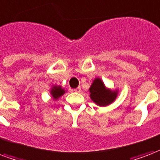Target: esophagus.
I'll return each mask as SVG.
<instances>
[{
  "label": "esophagus",
  "instance_id": "1",
  "mask_svg": "<svg viewBox=\"0 0 160 160\" xmlns=\"http://www.w3.org/2000/svg\"><path fill=\"white\" fill-rule=\"evenodd\" d=\"M80 91H81L80 87H77V88H75V89L74 90V92H80Z\"/></svg>",
  "mask_w": 160,
  "mask_h": 160
}]
</instances>
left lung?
Returning a JSON list of instances; mask_svg holds the SVG:
<instances>
[{
  "mask_svg": "<svg viewBox=\"0 0 160 160\" xmlns=\"http://www.w3.org/2000/svg\"><path fill=\"white\" fill-rule=\"evenodd\" d=\"M89 91L91 99L101 107H105L112 103L118 95V91L108 89L102 80L99 78L93 80Z\"/></svg>",
  "mask_w": 160,
  "mask_h": 160,
  "instance_id": "8db88e82",
  "label": "left lung"
}]
</instances>
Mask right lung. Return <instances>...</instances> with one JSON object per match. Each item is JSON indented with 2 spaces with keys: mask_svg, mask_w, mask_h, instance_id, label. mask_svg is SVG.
Masks as SVG:
<instances>
[{
  "mask_svg": "<svg viewBox=\"0 0 160 160\" xmlns=\"http://www.w3.org/2000/svg\"><path fill=\"white\" fill-rule=\"evenodd\" d=\"M51 95L53 99L58 100L60 97H62L65 93V90L62 89L60 86H53L52 88L51 89Z\"/></svg>",
  "mask_w": 160,
  "mask_h": 160,
  "instance_id": "add662e5",
  "label": "right lung"
}]
</instances>
